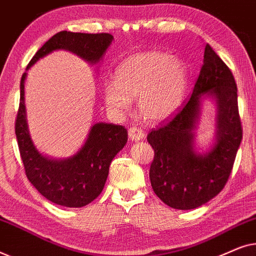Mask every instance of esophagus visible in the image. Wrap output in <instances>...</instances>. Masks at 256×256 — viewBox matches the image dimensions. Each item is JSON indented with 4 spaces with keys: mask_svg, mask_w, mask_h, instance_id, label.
Here are the masks:
<instances>
[{
    "mask_svg": "<svg viewBox=\"0 0 256 256\" xmlns=\"http://www.w3.org/2000/svg\"><path fill=\"white\" fill-rule=\"evenodd\" d=\"M128 134H129V138H130V140H132V141H140V140L144 138V132H143L140 127L129 128Z\"/></svg>",
    "mask_w": 256,
    "mask_h": 256,
    "instance_id": "esophagus-1",
    "label": "esophagus"
}]
</instances>
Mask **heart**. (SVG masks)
<instances>
[{"mask_svg": "<svg viewBox=\"0 0 256 256\" xmlns=\"http://www.w3.org/2000/svg\"><path fill=\"white\" fill-rule=\"evenodd\" d=\"M188 90L183 62L164 52H146L129 57L115 72V82L104 88L107 106L115 113L127 110L138 98V110L144 120L160 122L172 116Z\"/></svg>", "mask_w": 256, "mask_h": 256, "instance_id": "1", "label": "heart"}]
</instances>
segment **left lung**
<instances>
[{
	"instance_id": "left-lung-1",
	"label": "left lung",
	"mask_w": 256,
	"mask_h": 256,
	"mask_svg": "<svg viewBox=\"0 0 256 256\" xmlns=\"http://www.w3.org/2000/svg\"><path fill=\"white\" fill-rule=\"evenodd\" d=\"M214 97L218 106L217 142L205 156L193 149V133L201 98ZM154 160L149 177L157 197L176 210L197 208L225 186L242 140L233 73L206 44L204 64L194 90L180 110L146 136Z\"/></svg>"
}]
</instances>
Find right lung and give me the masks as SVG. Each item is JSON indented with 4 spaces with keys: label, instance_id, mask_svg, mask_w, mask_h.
Segmentation results:
<instances>
[{
    "label": "right lung",
    "instance_id": "add662e5",
    "mask_svg": "<svg viewBox=\"0 0 256 256\" xmlns=\"http://www.w3.org/2000/svg\"><path fill=\"white\" fill-rule=\"evenodd\" d=\"M110 34H82L60 31L36 52L26 70L40 58L54 50L71 51L96 64L110 46ZM20 79V107L15 120V134L24 171L30 183L42 196L57 205L82 208L101 194L106 183L110 162L124 148L128 132L124 126L99 122L90 129L85 144L68 160H51L38 152L28 130L24 106V80Z\"/></svg>",
    "mask_w": 256,
    "mask_h": 256
}]
</instances>
